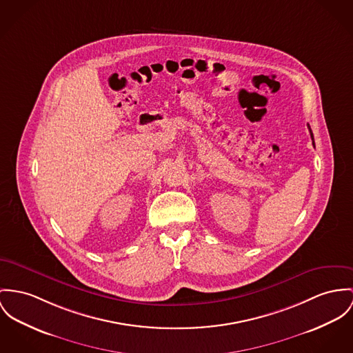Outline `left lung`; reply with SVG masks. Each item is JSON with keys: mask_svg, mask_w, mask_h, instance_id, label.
Listing matches in <instances>:
<instances>
[{"mask_svg": "<svg viewBox=\"0 0 353 353\" xmlns=\"http://www.w3.org/2000/svg\"><path fill=\"white\" fill-rule=\"evenodd\" d=\"M309 132H310V137H312V139H313V146H314V138H313V133H312V130H310V126H309Z\"/></svg>", "mask_w": 353, "mask_h": 353, "instance_id": "1", "label": "left lung"}]
</instances>
